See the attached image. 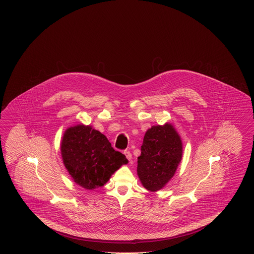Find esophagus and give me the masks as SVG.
Here are the masks:
<instances>
[{
	"instance_id": "esophagus-1",
	"label": "esophagus",
	"mask_w": 254,
	"mask_h": 254,
	"mask_svg": "<svg viewBox=\"0 0 254 254\" xmlns=\"http://www.w3.org/2000/svg\"><path fill=\"white\" fill-rule=\"evenodd\" d=\"M125 156H126V158L129 160V162L131 161V158H132V155H131V153L129 152V151H125Z\"/></svg>"
}]
</instances>
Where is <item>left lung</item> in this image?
Wrapping results in <instances>:
<instances>
[{
	"label": "left lung",
	"mask_w": 254,
	"mask_h": 254,
	"mask_svg": "<svg viewBox=\"0 0 254 254\" xmlns=\"http://www.w3.org/2000/svg\"><path fill=\"white\" fill-rule=\"evenodd\" d=\"M138 157L137 174L146 190L158 191L170 182L183 159V141L173 125L147 129Z\"/></svg>",
	"instance_id": "left-lung-1"
}]
</instances>
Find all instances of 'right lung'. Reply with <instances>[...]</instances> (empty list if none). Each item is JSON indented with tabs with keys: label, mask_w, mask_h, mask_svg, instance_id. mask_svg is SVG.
<instances>
[{
	"label": "right lung",
	"mask_w": 254,
	"mask_h": 254,
	"mask_svg": "<svg viewBox=\"0 0 254 254\" xmlns=\"http://www.w3.org/2000/svg\"><path fill=\"white\" fill-rule=\"evenodd\" d=\"M61 154L72 181L86 190L103 186L128 163L125 154L115 151L107 137L91 125H77L66 129Z\"/></svg>",
	"instance_id": "obj_1"
}]
</instances>
